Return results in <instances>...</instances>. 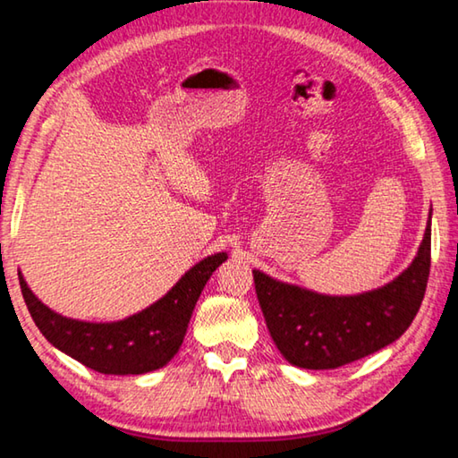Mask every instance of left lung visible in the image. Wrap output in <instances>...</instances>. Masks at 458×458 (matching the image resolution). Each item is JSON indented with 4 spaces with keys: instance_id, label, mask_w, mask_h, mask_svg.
<instances>
[{
    "instance_id": "8db88e82",
    "label": "left lung",
    "mask_w": 458,
    "mask_h": 458,
    "mask_svg": "<svg viewBox=\"0 0 458 458\" xmlns=\"http://www.w3.org/2000/svg\"><path fill=\"white\" fill-rule=\"evenodd\" d=\"M430 236L428 220L411 265L387 285L359 295L316 293L252 271L267 328L283 357L295 367L320 371L348 365L395 343L410 328L424 300Z\"/></svg>"
}]
</instances>
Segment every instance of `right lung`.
Returning a JSON list of instances; mask_svg holds the SVG:
<instances>
[{
  "instance_id": "right-lung-1",
  "label": "right lung",
  "mask_w": 458,
  "mask_h": 458,
  "mask_svg": "<svg viewBox=\"0 0 458 458\" xmlns=\"http://www.w3.org/2000/svg\"><path fill=\"white\" fill-rule=\"evenodd\" d=\"M226 259V252H216L199 260L169 293L147 310L120 322L104 324L56 314L30 292L21 273L18 277L34 324L55 348L98 373L142 375L157 371L175 357L203 287Z\"/></svg>"
}]
</instances>
